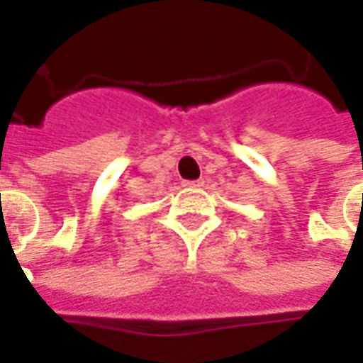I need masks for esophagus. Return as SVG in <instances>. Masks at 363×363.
I'll use <instances>...</instances> for the list:
<instances>
[{"mask_svg":"<svg viewBox=\"0 0 363 363\" xmlns=\"http://www.w3.org/2000/svg\"><path fill=\"white\" fill-rule=\"evenodd\" d=\"M182 184H184L186 189H200V186L204 184V181H202V179H196V181H184Z\"/></svg>","mask_w":363,"mask_h":363,"instance_id":"obj_1","label":"esophagus"}]
</instances>
